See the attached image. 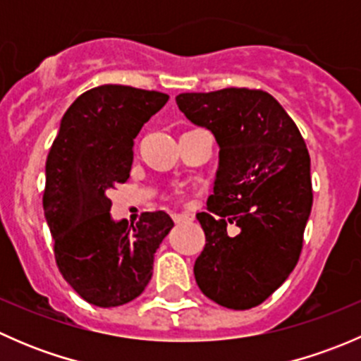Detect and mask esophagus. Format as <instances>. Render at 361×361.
<instances>
[{"mask_svg":"<svg viewBox=\"0 0 361 361\" xmlns=\"http://www.w3.org/2000/svg\"><path fill=\"white\" fill-rule=\"evenodd\" d=\"M173 220L176 221V224H185V221L194 220V216H192V214H187V213H174Z\"/></svg>","mask_w":361,"mask_h":361,"instance_id":"34e87169","label":"esophagus"}]
</instances>
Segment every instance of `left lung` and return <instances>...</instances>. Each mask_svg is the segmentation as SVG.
Segmentation results:
<instances>
[{
	"label": "left lung",
	"mask_w": 361,
	"mask_h": 361,
	"mask_svg": "<svg viewBox=\"0 0 361 361\" xmlns=\"http://www.w3.org/2000/svg\"><path fill=\"white\" fill-rule=\"evenodd\" d=\"M176 104L220 147L207 213H197L206 246L194 265L201 292L224 307L251 309L297 265L312 206L311 159L285 108L264 90L185 92ZM240 227L235 236L226 225Z\"/></svg>",
	"instance_id": "8db88e82"
}]
</instances>
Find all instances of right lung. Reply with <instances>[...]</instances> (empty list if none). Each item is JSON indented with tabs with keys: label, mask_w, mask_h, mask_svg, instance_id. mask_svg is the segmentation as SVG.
<instances>
[{
	"label": "right lung",
	"mask_w": 361,
	"mask_h": 361,
	"mask_svg": "<svg viewBox=\"0 0 361 361\" xmlns=\"http://www.w3.org/2000/svg\"><path fill=\"white\" fill-rule=\"evenodd\" d=\"M169 96L101 85L76 97L61 120L45 166L43 209L64 279L83 300L116 307L143 293L154 255L173 228L164 211L130 228L111 218L108 190L127 181L134 140Z\"/></svg>",
	"instance_id": "add662e5"
}]
</instances>
